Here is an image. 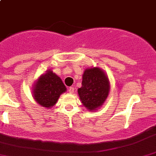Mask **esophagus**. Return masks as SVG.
I'll list each match as a JSON object with an SVG mask.
<instances>
[{
	"instance_id": "34e87169",
	"label": "esophagus",
	"mask_w": 156,
	"mask_h": 156,
	"mask_svg": "<svg viewBox=\"0 0 156 156\" xmlns=\"http://www.w3.org/2000/svg\"><path fill=\"white\" fill-rule=\"evenodd\" d=\"M73 92H74V87H70L69 88V93H70V94H73Z\"/></svg>"
}]
</instances>
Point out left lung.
<instances>
[{
	"instance_id": "left-lung-1",
	"label": "left lung",
	"mask_w": 156,
	"mask_h": 156,
	"mask_svg": "<svg viewBox=\"0 0 156 156\" xmlns=\"http://www.w3.org/2000/svg\"><path fill=\"white\" fill-rule=\"evenodd\" d=\"M110 87L109 79L104 71L99 67H90L84 70L82 87L77 92L83 105L89 111H94L106 101Z\"/></svg>"
}]
</instances>
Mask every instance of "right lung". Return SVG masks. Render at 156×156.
I'll use <instances>...</instances> for the list:
<instances>
[{"label":"right lung","instance_id":"add662e5","mask_svg":"<svg viewBox=\"0 0 156 156\" xmlns=\"http://www.w3.org/2000/svg\"><path fill=\"white\" fill-rule=\"evenodd\" d=\"M66 91V87L60 77L50 69L38 77L32 88L35 101L45 108L53 107L61 94Z\"/></svg>","mask_w":156,"mask_h":156}]
</instances>
